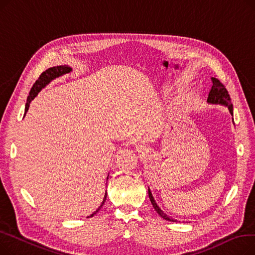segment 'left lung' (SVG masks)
I'll list each match as a JSON object with an SVG mask.
<instances>
[{
    "instance_id": "obj_1",
    "label": "left lung",
    "mask_w": 255,
    "mask_h": 255,
    "mask_svg": "<svg viewBox=\"0 0 255 255\" xmlns=\"http://www.w3.org/2000/svg\"><path fill=\"white\" fill-rule=\"evenodd\" d=\"M211 79H212L213 86H212V89H211V91L209 93L208 102L209 103H214V104H217V103L218 104H224V105H226L227 107H229L230 113L233 115L234 114V112H233V104H232V99H231V96H230L229 92H227L226 88L224 87V85L220 82L219 79H217L215 77H212ZM148 192H149V197H150L151 203H152L154 209L156 210V212L159 214V215L161 216L163 219L167 220V221H172V222L177 221L175 219L168 217L166 214L157 206V204L155 203V199H154L150 189H149Z\"/></svg>"
}]
</instances>
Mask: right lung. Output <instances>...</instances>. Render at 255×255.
Instances as JSON below:
<instances>
[{
	"label": "right lung",
	"instance_id": "add662e5",
	"mask_svg": "<svg viewBox=\"0 0 255 255\" xmlns=\"http://www.w3.org/2000/svg\"><path fill=\"white\" fill-rule=\"evenodd\" d=\"M70 71H71V68H70V67H68V66H57V67H52V68H48L47 70H45L44 72H42L41 75H40V76L38 77V79L36 80V82L34 83L32 89H31V91H30V95H29L28 99H26V103H25L24 114H25L26 112H28L31 101L35 98V96L37 95V94H38L40 91H41V89L44 88V87L50 82V80H52L53 78H56V77H58V76H60V75H63V74H65V73H68V72H70ZM105 199H106V193H105V195H104V199H103L102 204L100 205V207H99L95 212H94V213L92 214L91 217L95 215V214L102 208V206H103V204H104V202H105Z\"/></svg>",
	"mask_w": 255,
	"mask_h": 255
}]
</instances>
